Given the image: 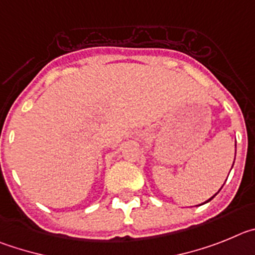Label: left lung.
Here are the masks:
<instances>
[{
    "label": "left lung",
    "mask_w": 255,
    "mask_h": 255,
    "mask_svg": "<svg viewBox=\"0 0 255 255\" xmlns=\"http://www.w3.org/2000/svg\"><path fill=\"white\" fill-rule=\"evenodd\" d=\"M235 147H236V144H235ZM233 165H234V164H233ZM220 190H221V189H220ZM220 190H219V192H220ZM219 192H217V193H219ZM217 193H216V194H217ZM216 194H215V196H216ZM215 196H213V197H215ZM213 197H211V198H210V199H208V201H206V202H205V203H207V202H210V201H211V199H212V198H213Z\"/></svg>",
    "instance_id": "left-lung-1"
}]
</instances>
